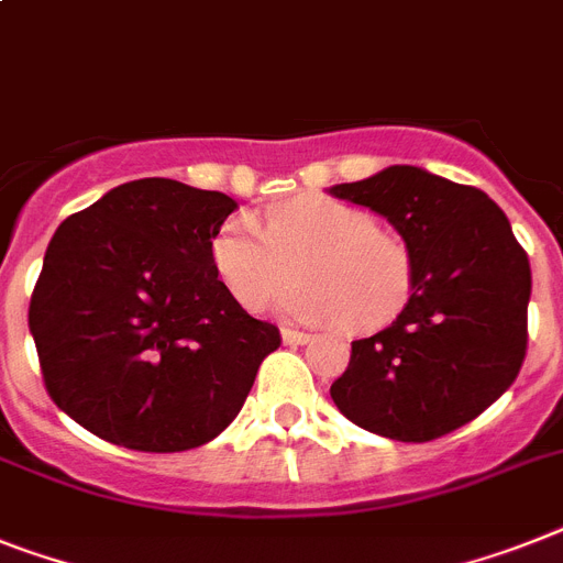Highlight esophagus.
I'll list each match as a JSON object with an SVG mask.
<instances>
[{
  "label": "esophagus",
  "mask_w": 563,
  "mask_h": 563,
  "mask_svg": "<svg viewBox=\"0 0 563 563\" xmlns=\"http://www.w3.org/2000/svg\"><path fill=\"white\" fill-rule=\"evenodd\" d=\"M282 339L287 345H305V342H310V333L296 331V328H282Z\"/></svg>",
  "instance_id": "1"
}]
</instances>
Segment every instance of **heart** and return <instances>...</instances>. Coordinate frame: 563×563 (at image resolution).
<instances>
[{
  "label": "heart",
  "instance_id": "1",
  "mask_svg": "<svg viewBox=\"0 0 563 563\" xmlns=\"http://www.w3.org/2000/svg\"><path fill=\"white\" fill-rule=\"evenodd\" d=\"M209 255L221 285L250 313L267 308L301 273L287 292V313L356 331L394 319L411 287L406 241L379 227L371 209L328 195L273 203L258 224L250 216L224 218Z\"/></svg>",
  "mask_w": 563,
  "mask_h": 563
}]
</instances>
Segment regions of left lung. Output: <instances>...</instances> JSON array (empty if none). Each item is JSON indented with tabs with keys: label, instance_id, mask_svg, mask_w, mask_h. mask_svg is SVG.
<instances>
[{
	"label": "left lung",
	"instance_id": "1",
	"mask_svg": "<svg viewBox=\"0 0 563 563\" xmlns=\"http://www.w3.org/2000/svg\"><path fill=\"white\" fill-rule=\"evenodd\" d=\"M331 192L388 218L411 250L406 308L385 331L351 342L333 402L383 438H443L483 415L521 371L527 250L489 195L417 166H388Z\"/></svg>",
	"mask_w": 563,
	"mask_h": 563
}]
</instances>
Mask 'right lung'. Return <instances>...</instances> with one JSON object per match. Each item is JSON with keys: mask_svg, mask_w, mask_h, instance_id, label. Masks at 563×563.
<instances>
[{"mask_svg": "<svg viewBox=\"0 0 563 563\" xmlns=\"http://www.w3.org/2000/svg\"><path fill=\"white\" fill-rule=\"evenodd\" d=\"M232 209L224 192L141 178L54 232L27 328L48 397L100 440L157 454L209 443L282 345L212 267Z\"/></svg>", "mask_w": 563, "mask_h": 563, "instance_id": "obj_1", "label": "right lung"}]
</instances>
